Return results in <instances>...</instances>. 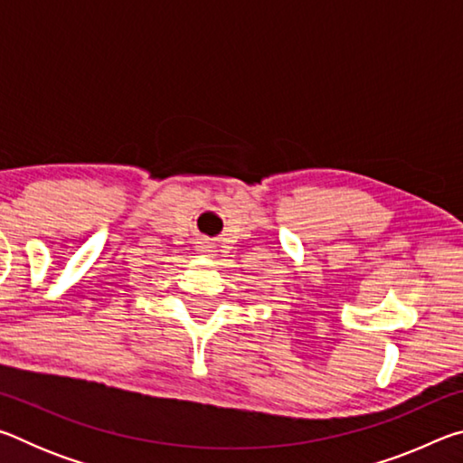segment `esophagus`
I'll use <instances>...</instances> for the list:
<instances>
[{
  "mask_svg": "<svg viewBox=\"0 0 463 463\" xmlns=\"http://www.w3.org/2000/svg\"><path fill=\"white\" fill-rule=\"evenodd\" d=\"M195 250H198V253L203 255V257H214L216 255V247H214V242L210 241V239H198V241H195Z\"/></svg>",
  "mask_w": 463,
  "mask_h": 463,
  "instance_id": "obj_1",
  "label": "esophagus"
}]
</instances>
